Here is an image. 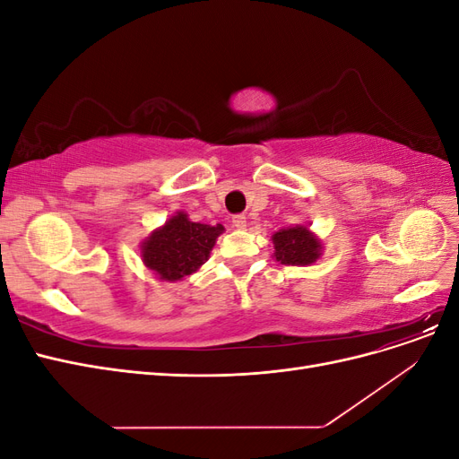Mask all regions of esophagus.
Listing matches in <instances>:
<instances>
[{
    "label": "esophagus",
    "mask_w": 459,
    "mask_h": 459,
    "mask_svg": "<svg viewBox=\"0 0 459 459\" xmlns=\"http://www.w3.org/2000/svg\"><path fill=\"white\" fill-rule=\"evenodd\" d=\"M231 224H233V228H238V230L247 228V218H245V214H235V216L231 218Z\"/></svg>",
    "instance_id": "esophagus-1"
}]
</instances>
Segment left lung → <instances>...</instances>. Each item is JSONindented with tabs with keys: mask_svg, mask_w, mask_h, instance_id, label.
<instances>
[{
	"mask_svg": "<svg viewBox=\"0 0 459 459\" xmlns=\"http://www.w3.org/2000/svg\"><path fill=\"white\" fill-rule=\"evenodd\" d=\"M273 256L287 266H310L322 255V243L307 226L283 228L272 235Z\"/></svg>",
	"mask_w": 459,
	"mask_h": 459,
	"instance_id": "1",
	"label": "left lung"
}]
</instances>
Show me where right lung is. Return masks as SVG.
I'll use <instances>...</instances> for the list:
<instances>
[{
    "label": "right lung",
    "instance_id": "1",
    "mask_svg": "<svg viewBox=\"0 0 459 459\" xmlns=\"http://www.w3.org/2000/svg\"><path fill=\"white\" fill-rule=\"evenodd\" d=\"M224 226L191 221L186 212H176L166 224L142 243V260L162 281H179L195 273L208 260Z\"/></svg>",
    "mask_w": 459,
    "mask_h": 459
}]
</instances>
